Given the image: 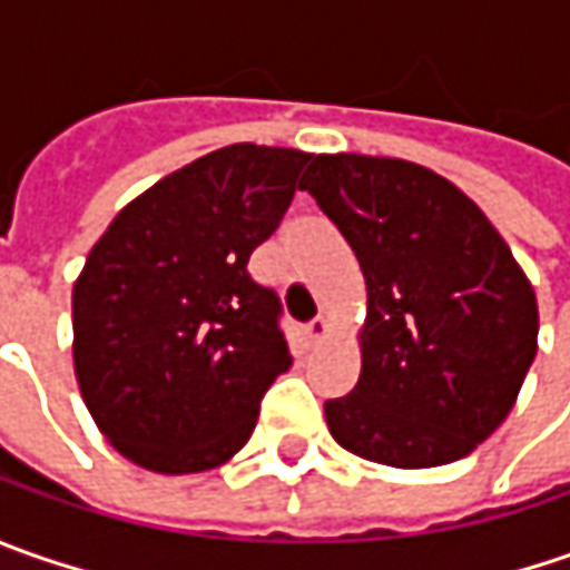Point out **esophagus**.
Returning a JSON list of instances; mask_svg holds the SVG:
<instances>
[{"label": "esophagus", "instance_id": "obj_1", "mask_svg": "<svg viewBox=\"0 0 570 570\" xmlns=\"http://www.w3.org/2000/svg\"><path fill=\"white\" fill-rule=\"evenodd\" d=\"M326 336H330V320L326 317H314L304 326V340L311 342V345H314V342H323Z\"/></svg>", "mask_w": 570, "mask_h": 570}]
</instances>
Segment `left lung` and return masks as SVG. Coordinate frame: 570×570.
Wrapping results in <instances>:
<instances>
[{
	"label": "left lung",
	"mask_w": 570,
	"mask_h": 570,
	"mask_svg": "<svg viewBox=\"0 0 570 570\" xmlns=\"http://www.w3.org/2000/svg\"><path fill=\"white\" fill-rule=\"evenodd\" d=\"M301 187L367 288L362 374L323 405L330 434L396 470L472 453L511 415L539 345L537 292L511 247L463 189L403 158L317 155Z\"/></svg>",
	"instance_id": "1"
}]
</instances>
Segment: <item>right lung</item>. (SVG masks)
Returning a JSON list of instances; mask_svg holds the SVG:
<instances>
[{
	"mask_svg": "<svg viewBox=\"0 0 570 570\" xmlns=\"http://www.w3.org/2000/svg\"><path fill=\"white\" fill-rule=\"evenodd\" d=\"M307 151L237 142L117 212L72 288V364L98 431L148 472L228 463L292 367L278 297L247 273L301 189Z\"/></svg>",
	"mask_w": 570,
	"mask_h": 570,
	"instance_id": "1",
	"label": "right lung"
}]
</instances>
